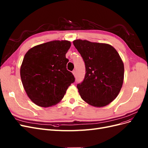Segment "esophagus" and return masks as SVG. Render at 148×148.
Segmentation results:
<instances>
[{
	"instance_id": "esophagus-1",
	"label": "esophagus",
	"mask_w": 148,
	"mask_h": 148,
	"mask_svg": "<svg viewBox=\"0 0 148 148\" xmlns=\"http://www.w3.org/2000/svg\"><path fill=\"white\" fill-rule=\"evenodd\" d=\"M72 73H73V75L74 76H75V75H76V71H75V70H73V71H72Z\"/></svg>"
}]
</instances>
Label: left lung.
Masks as SVG:
<instances>
[{
	"instance_id": "left-lung-1",
	"label": "left lung",
	"mask_w": 148,
	"mask_h": 148,
	"mask_svg": "<svg viewBox=\"0 0 148 148\" xmlns=\"http://www.w3.org/2000/svg\"><path fill=\"white\" fill-rule=\"evenodd\" d=\"M73 43L86 68L84 80L77 84L80 96L94 107L109 104L118 96L123 82L124 65L119 53L108 44L82 39Z\"/></svg>"
}]
</instances>
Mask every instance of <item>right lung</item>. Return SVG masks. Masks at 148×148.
I'll use <instances>...</instances> for the list:
<instances>
[{"mask_svg":"<svg viewBox=\"0 0 148 148\" xmlns=\"http://www.w3.org/2000/svg\"><path fill=\"white\" fill-rule=\"evenodd\" d=\"M71 46L66 40L52 41L36 46L26 53L20 67L23 88L31 101L47 107L59 103L75 82L66 70L65 54Z\"/></svg>","mask_w":148,"mask_h":148,"instance_id":"1","label":"right lung"}]
</instances>
